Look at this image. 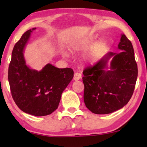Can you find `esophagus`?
Returning <instances> with one entry per match:
<instances>
[{
	"instance_id": "34e87169",
	"label": "esophagus",
	"mask_w": 147,
	"mask_h": 147,
	"mask_svg": "<svg viewBox=\"0 0 147 147\" xmlns=\"http://www.w3.org/2000/svg\"><path fill=\"white\" fill-rule=\"evenodd\" d=\"M82 78V75L80 73H78V72H76L75 74H74V80H75V81H78V80H79L81 79Z\"/></svg>"
}]
</instances>
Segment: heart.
<instances>
[{"mask_svg": "<svg viewBox=\"0 0 147 147\" xmlns=\"http://www.w3.org/2000/svg\"><path fill=\"white\" fill-rule=\"evenodd\" d=\"M76 47H75V46H72V47H71V48H70V50H71V51H75L76 50ZM63 57H67L68 56V54L66 53V52H63ZM92 58V56H90L89 57H88V59H91Z\"/></svg>", "mask_w": 147, "mask_h": 147, "instance_id": "1", "label": "heart"}]
</instances>
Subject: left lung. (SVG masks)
Segmentation results:
<instances>
[{
  "label": "left lung",
  "instance_id": "left-lung-1",
  "mask_svg": "<svg viewBox=\"0 0 147 147\" xmlns=\"http://www.w3.org/2000/svg\"><path fill=\"white\" fill-rule=\"evenodd\" d=\"M118 49L109 52L93 66L84 70V100L96 114H106L123 108L133 94L138 76L137 64L132 43L122 34ZM112 58L110 69L107 62Z\"/></svg>",
  "mask_w": 147,
  "mask_h": 147
}]
</instances>
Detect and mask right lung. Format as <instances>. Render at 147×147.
Masks as SVG:
<instances>
[{"label":"right lung","mask_w":147,"mask_h":147,"mask_svg":"<svg viewBox=\"0 0 147 147\" xmlns=\"http://www.w3.org/2000/svg\"><path fill=\"white\" fill-rule=\"evenodd\" d=\"M35 29L26 31L14 46L8 79L18 107L27 114L43 116L57 109L63 90L73 79L74 71L71 68L55 67L50 63L40 71L27 65L24 50Z\"/></svg>","instance_id":"obj_1"}]
</instances>
